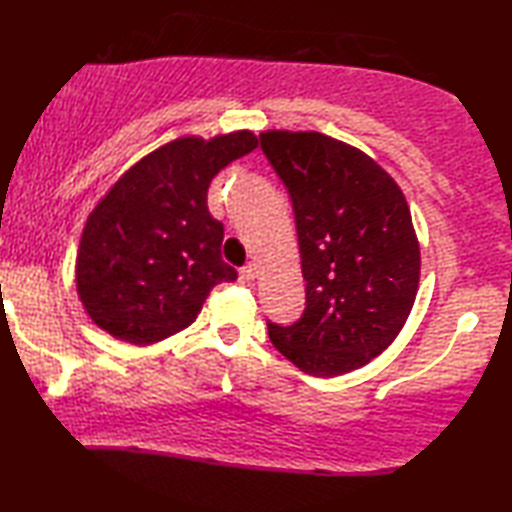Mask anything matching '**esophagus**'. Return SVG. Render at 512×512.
Masks as SVG:
<instances>
[{
	"instance_id": "1",
	"label": "esophagus",
	"mask_w": 512,
	"mask_h": 512,
	"mask_svg": "<svg viewBox=\"0 0 512 512\" xmlns=\"http://www.w3.org/2000/svg\"><path fill=\"white\" fill-rule=\"evenodd\" d=\"M254 279H256V267H254V265H245V267H242L240 274H238L240 285H251V283H254Z\"/></svg>"
}]
</instances>
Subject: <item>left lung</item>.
<instances>
[{
	"mask_svg": "<svg viewBox=\"0 0 512 512\" xmlns=\"http://www.w3.org/2000/svg\"><path fill=\"white\" fill-rule=\"evenodd\" d=\"M297 222L306 308L267 321L272 344L303 373L335 378L387 348L411 312L420 247L400 186L362 150L319 132L261 134Z\"/></svg>",
	"mask_w": 512,
	"mask_h": 512,
	"instance_id": "1",
	"label": "left lung"
}]
</instances>
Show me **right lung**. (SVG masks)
<instances>
[{
    "label": "right lung",
    "instance_id": "obj_1",
    "mask_svg": "<svg viewBox=\"0 0 512 512\" xmlns=\"http://www.w3.org/2000/svg\"><path fill=\"white\" fill-rule=\"evenodd\" d=\"M258 146L249 130L184 137L137 161L89 213L76 288L96 326L146 346L191 326L218 283L224 227L209 213L211 179Z\"/></svg>",
    "mask_w": 512,
    "mask_h": 512
}]
</instances>
